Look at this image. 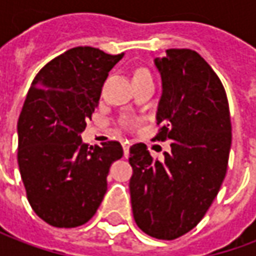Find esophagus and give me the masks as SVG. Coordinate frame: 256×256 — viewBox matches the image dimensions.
Listing matches in <instances>:
<instances>
[{
	"label": "esophagus",
	"mask_w": 256,
	"mask_h": 256,
	"mask_svg": "<svg viewBox=\"0 0 256 256\" xmlns=\"http://www.w3.org/2000/svg\"><path fill=\"white\" fill-rule=\"evenodd\" d=\"M122 146H123V154H124V156L128 158V150H130V142H128V141H123Z\"/></svg>",
	"instance_id": "esophagus-1"
}]
</instances>
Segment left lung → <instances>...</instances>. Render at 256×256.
<instances>
[{
	"mask_svg": "<svg viewBox=\"0 0 256 256\" xmlns=\"http://www.w3.org/2000/svg\"><path fill=\"white\" fill-rule=\"evenodd\" d=\"M162 76L158 141H170L164 160L146 145L130 146V198L136 224L159 240L181 237L202 220L220 192L232 144L224 84L198 52L167 49L155 58Z\"/></svg>",
	"mask_w": 256,
	"mask_h": 256,
	"instance_id": "1",
	"label": "left lung"
}]
</instances>
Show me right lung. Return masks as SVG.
<instances>
[{
	"mask_svg": "<svg viewBox=\"0 0 256 256\" xmlns=\"http://www.w3.org/2000/svg\"><path fill=\"white\" fill-rule=\"evenodd\" d=\"M123 58L97 48H72L42 68L18 120V163L31 208L54 228H76L96 214L106 176L122 145L82 142L108 72Z\"/></svg>",
	"mask_w": 256,
	"mask_h": 256,
	"instance_id": "right-lung-1",
	"label": "right lung"
}]
</instances>
